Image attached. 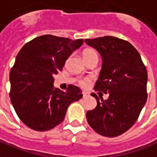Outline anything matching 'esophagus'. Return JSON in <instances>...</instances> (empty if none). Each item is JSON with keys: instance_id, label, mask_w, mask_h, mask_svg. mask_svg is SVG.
Masks as SVG:
<instances>
[{"instance_id": "obj_1", "label": "esophagus", "mask_w": 157, "mask_h": 157, "mask_svg": "<svg viewBox=\"0 0 157 157\" xmlns=\"http://www.w3.org/2000/svg\"><path fill=\"white\" fill-rule=\"evenodd\" d=\"M82 95H83V97H87L88 96H89V93H88V92H86V91H83V92H82Z\"/></svg>"}]
</instances>
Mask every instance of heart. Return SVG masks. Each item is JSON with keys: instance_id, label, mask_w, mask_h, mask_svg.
I'll use <instances>...</instances> for the list:
<instances>
[{"instance_id": "b5f03b06", "label": "heart", "mask_w": 157, "mask_h": 157, "mask_svg": "<svg viewBox=\"0 0 157 157\" xmlns=\"http://www.w3.org/2000/svg\"><path fill=\"white\" fill-rule=\"evenodd\" d=\"M82 56H83L84 60L85 59H88V58L91 57H98L97 52H96L94 49H91V48H88V49L85 50ZM89 82H90V79H81V80H79V85H80L82 87H86L88 86V84H89Z\"/></svg>"}]
</instances>
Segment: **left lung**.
I'll return each instance as SVG.
<instances>
[{
	"label": "left lung",
	"instance_id": "left-lung-1",
	"mask_svg": "<svg viewBox=\"0 0 157 157\" xmlns=\"http://www.w3.org/2000/svg\"><path fill=\"white\" fill-rule=\"evenodd\" d=\"M85 42L102 59L94 90L109 95L103 100L91 93L97 105L86 112V119L98 134L115 137L134 125L147 102V69L139 52L126 40L106 36L86 39Z\"/></svg>",
	"mask_w": 157,
	"mask_h": 157
}]
</instances>
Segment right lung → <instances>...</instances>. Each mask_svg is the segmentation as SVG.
I'll use <instances>...</instances> for the list:
<instances>
[{
	"mask_svg": "<svg viewBox=\"0 0 157 157\" xmlns=\"http://www.w3.org/2000/svg\"><path fill=\"white\" fill-rule=\"evenodd\" d=\"M83 39L44 35L24 45L10 70V97L21 121L29 128L45 132L64 121L71 103L82 98V90L69 85L66 91L54 87V75L63 68Z\"/></svg>",
	"mask_w": 157,
	"mask_h": 157,
	"instance_id": "obj_1",
	"label": "right lung"
}]
</instances>
